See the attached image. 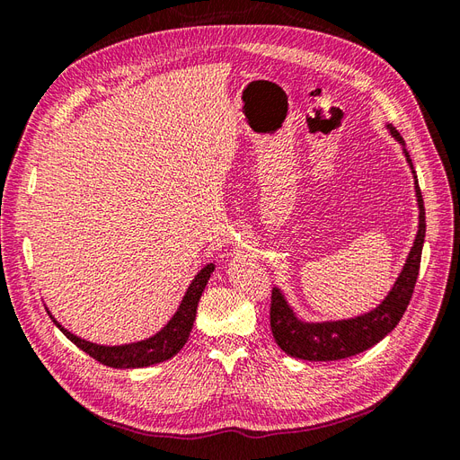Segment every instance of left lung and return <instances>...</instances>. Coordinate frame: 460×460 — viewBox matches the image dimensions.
Returning <instances> with one entry per match:
<instances>
[{
	"mask_svg": "<svg viewBox=\"0 0 460 460\" xmlns=\"http://www.w3.org/2000/svg\"><path fill=\"white\" fill-rule=\"evenodd\" d=\"M385 130L401 146L414 180V196L416 207H419V226L416 228L419 230H416L411 252L405 262H402V269L399 270L394 286L389 288L387 296L374 309L349 318L305 320L291 307L284 291L274 286L270 328L278 347L289 357L301 360H340L363 353L382 341L399 324L401 316L405 314L409 307L420 269V257L426 238V211L419 188V178H416L405 140L389 122H385Z\"/></svg>",
	"mask_w": 460,
	"mask_h": 460,
	"instance_id": "8db88e82",
	"label": "left lung"
}]
</instances>
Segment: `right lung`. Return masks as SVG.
<instances>
[{
  "label": "right lung",
  "instance_id": "right-lung-1",
  "mask_svg": "<svg viewBox=\"0 0 460 460\" xmlns=\"http://www.w3.org/2000/svg\"><path fill=\"white\" fill-rule=\"evenodd\" d=\"M213 270H215V264L207 262L205 267L193 276V280L190 282L182 301H180L178 309L171 316L169 323H166L157 333H153V336L140 341L122 343V345H102V343L82 340L76 336V333L68 332L63 324H59L49 311L48 313L55 323V326H58L65 336L78 347V349L93 357L97 363L111 368H144L151 365H159V363H164V360L172 358L186 345L190 332L193 328V320H196L198 303L201 299L203 289L208 282V278H211Z\"/></svg>",
  "mask_w": 460,
  "mask_h": 460
}]
</instances>
